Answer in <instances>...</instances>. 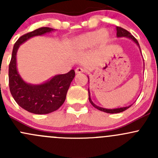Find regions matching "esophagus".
<instances>
[{
    "instance_id": "esophagus-1",
    "label": "esophagus",
    "mask_w": 158,
    "mask_h": 158,
    "mask_svg": "<svg viewBox=\"0 0 158 158\" xmlns=\"http://www.w3.org/2000/svg\"><path fill=\"white\" fill-rule=\"evenodd\" d=\"M85 72V69L82 67H78L76 69V73H82Z\"/></svg>"
}]
</instances>
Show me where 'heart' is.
Masks as SVG:
<instances>
[{"instance_id": "b5f03b06", "label": "heart", "mask_w": 158, "mask_h": 158, "mask_svg": "<svg viewBox=\"0 0 158 158\" xmlns=\"http://www.w3.org/2000/svg\"><path fill=\"white\" fill-rule=\"evenodd\" d=\"M109 36V33L105 30L89 32L76 37L73 42V47L76 50H83L91 48L97 43L105 44Z\"/></svg>"}]
</instances>
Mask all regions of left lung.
I'll list each match as a JSON object with an SVG mask.
<instances>
[{
  "label": "left lung",
  "instance_id": "obj_1",
  "mask_svg": "<svg viewBox=\"0 0 158 158\" xmlns=\"http://www.w3.org/2000/svg\"><path fill=\"white\" fill-rule=\"evenodd\" d=\"M116 29H117V36L118 37H122V36H125V37L130 38V39H131L132 40H133L134 42H135V44H136L139 47V44H138V40H136V38L134 37V36H132L131 33H129L128 30H126L122 27H116ZM88 79H89V77H88ZM88 82H89V79H88ZM89 102H90L91 104L92 105V106H93V107H95V109L100 110V111H105V112H106V113H110V114H114V113L122 112V111H125V110L128 109V108L131 107V106H127V107L118 108V109H103V108L98 107V106H97L96 105L94 104V103L92 102V100H91L90 94H89Z\"/></svg>",
  "mask_w": 158,
  "mask_h": 158
}]
</instances>
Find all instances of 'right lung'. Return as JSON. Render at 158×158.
Listing matches in <instances>:
<instances>
[{"label": "right lung", "mask_w": 158, "mask_h": 158, "mask_svg": "<svg viewBox=\"0 0 158 158\" xmlns=\"http://www.w3.org/2000/svg\"><path fill=\"white\" fill-rule=\"evenodd\" d=\"M50 27H40L20 36L13 48L9 64V87L16 102L23 109L33 114H48L56 111L63 104L66 93L75 77L72 69L66 74L57 75L41 85H30L21 79L16 65V55L21 44L34 36L52 31Z\"/></svg>", "instance_id": "obj_1"}]
</instances>
